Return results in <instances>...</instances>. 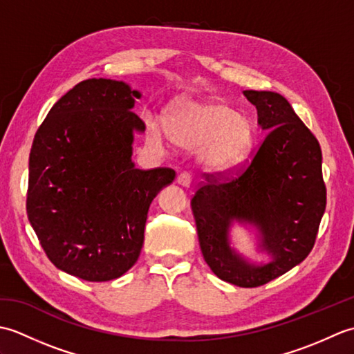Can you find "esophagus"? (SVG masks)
I'll list each match as a JSON object with an SVG mask.
<instances>
[{"label":"esophagus","instance_id":"obj_1","mask_svg":"<svg viewBox=\"0 0 354 354\" xmlns=\"http://www.w3.org/2000/svg\"><path fill=\"white\" fill-rule=\"evenodd\" d=\"M176 184H178V185H181V187H190V184H192V178H190L189 173H185V171L179 173L178 178H176Z\"/></svg>","mask_w":354,"mask_h":354}]
</instances>
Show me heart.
I'll list each match as a JSON object with an SVG mask.
<instances>
[{
    "mask_svg": "<svg viewBox=\"0 0 354 354\" xmlns=\"http://www.w3.org/2000/svg\"><path fill=\"white\" fill-rule=\"evenodd\" d=\"M149 138L161 149L170 141L183 149H199L202 169L227 173L250 152L255 126L221 99H179L169 108L165 127L149 123Z\"/></svg>",
    "mask_w": 354,
    "mask_h": 354,
    "instance_id": "obj_1",
    "label": "heart"
}]
</instances>
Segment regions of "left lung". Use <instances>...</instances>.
I'll return each instance as SVG.
<instances>
[{
  "mask_svg": "<svg viewBox=\"0 0 354 354\" xmlns=\"http://www.w3.org/2000/svg\"><path fill=\"white\" fill-rule=\"evenodd\" d=\"M257 108L266 137L246 167L230 181L208 179L192 199L201 251L221 280L239 288H257L299 265L312 251L326 212L322 153L281 94L245 91ZM236 223L254 228L255 262L230 246Z\"/></svg>",
  "mask_w": 354,
  "mask_h": 354,
  "instance_id": "8db88e82",
  "label": "left lung"
}]
</instances>
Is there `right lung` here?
Wrapping results in <instances>:
<instances>
[{
  "mask_svg": "<svg viewBox=\"0 0 354 354\" xmlns=\"http://www.w3.org/2000/svg\"><path fill=\"white\" fill-rule=\"evenodd\" d=\"M141 93L122 80L88 79L56 102L28 160L27 216L57 269L86 281L122 277L138 260L149 207L171 169L140 170L132 111Z\"/></svg>",
  "mask_w": 354,
  "mask_h": 354,
  "instance_id": "obj_1",
  "label": "right lung"
}]
</instances>
